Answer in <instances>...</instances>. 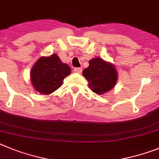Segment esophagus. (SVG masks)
<instances>
[{"mask_svg":"<svg viewBox=\"0 0 159 159\" xmlns=\"http://www.w3.org/2000/svg\"><path fill=\"white\" fill-rule=\"evenodd\" d=\"M74 71L75 73H81V68H74Z\"/></svg>","mask_w":159,"mask_h":159,"instance_id":"esophagus-1","label":"esophagus"}]
</instances>
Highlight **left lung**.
I'll list each match as a JSON object with an SVG mask.
<instances>
[{"label":"left lung","mask_w":159,"mask_h":159,"mask_svg":"<svg viewBox=\"0 0 159 159\" xmlns=\"http://www.w3.org/2000/svg\"><path fill=\"white\" fill-rule=\"evenodd\" d=\"M89 63V66L83 70L82 74L93 92L102 95L115 87L118 73L113 64L98 57L92 58Z\"/></svg>","instance_id":"left-lung-1"}]
</instances>
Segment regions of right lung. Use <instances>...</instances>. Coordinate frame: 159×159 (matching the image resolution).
Masks as SVG:
<instances>
[{
  "label": "right lung",
  "instance_id": "right-lung-1",
  "mask_svg": "<svg viewBox=\"0 0 159 159\" xmlns=\"http://www.w3.org/2000/svg\"><path fill=\"white\" fill-rule=\"evenodd\" d=\"M70 74V67L54 54L37 60L31 70L30 78L37 92L48 95L62 86L64 78Z\"/></svg>",
  "mask_w": 159,
  "mask_h": 159
}]
</instances>
